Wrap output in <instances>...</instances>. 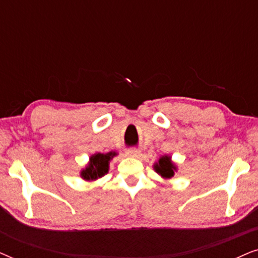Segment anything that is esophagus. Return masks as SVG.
Wrapping results in <instances>:
<instances>
[{
	"label": "esophagus",
	"mask_w": 258,
	"mask_h": 258,
	"mask_svg": "<svg viewBox=\"0 0 258 258\" xmlns=\"http://www.w3.org/2000/svg\"><path fill=\"white\" fill-rule=\"evenodd\" d=\"M141 151L139 149H136V148H130V149L126 150V155H129V156H134V157H137L140 155Z\"/></svg>",
	"instance_id": "esophagus-1"
}]
</instances>
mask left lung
<instances>
[{"label":"left lung","mask_w":258,"mask_h":258,"mask_svg":"<svg viewBox=\"0 0 258 258\" xmlns=\"http://www.w3.org/2000/svg\"><path fill=\"white\" fill-rule=\"evenodd\" d=\"M155 169H156L158 174H161L163 177H171V176H174L175 167L174 164L171 163V160L169 156L161 157L158 163L155 165Z\"/></svg>","instance_id":"1"}]
</instances>
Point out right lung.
<instances>
[{
  "instance_id": "right-lung-1",
  "label": "right lung",
  "mask_w": 258,
  "mask_h": 258,
  "mask_svg": "<svg viewBox=\"0 0 258 258\" xmlns=\"http://www.w3.org/2000/svg\"><path fill=\"white\" fill-rule=\"evenodd\" d=\"M112 156H115V153L93 155L90 157L89 165L81 174L82 177L84 179H96L98 177H102L108 172L109 161Z\"/></svg>"
}]
</instances>
